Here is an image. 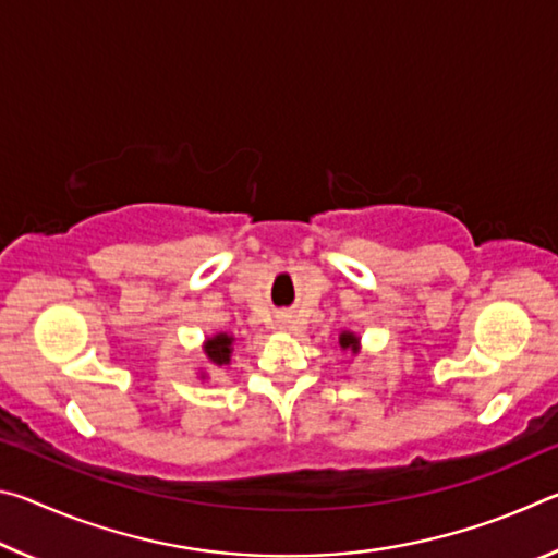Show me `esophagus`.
I'll use <instances>...</instances> for the list:
<instances>
[{
    "mask_svg": "<svg viewBox=\"0 0 558 558\" xmlns=\"http://www.w3.org/2000/svg\"><path fill=\"white\" fill-rule=\"evenodd\" d=\"M278 327L286 329V332H295V329H298V319L292 317L290 313H282V315L278 317Z\"/></svg>",
    "mask_w": 558,
    "mask_h": 558,
    "instance_id": "1",
    "label": "esophagus"
}]
</instances>
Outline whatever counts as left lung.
<instances>
[{
	"instance_id": "1",
	"label": "left lung",
	"mask_w": 558,
	"mask_h": 558,
	"mask_svg": "<svg viewBox=\"0 0 558 558\" xmlns=\"http://www.w3.org/2000/svg\"><path fill=\"white\" fill-rule=\"evenodd\" d=\"M339 349L356 356L359 352H362V337H359L356 332H349V329H344V332L339 335Z\"/></svg>"
}]
</instances>
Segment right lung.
<instances>
[{"label":"right lung","instance_id":"right-lung-1","mask_svg":"<svg viewBox=\"0 0 558 558\" xmlns=\"http://www.w3.org/2000/svg\"><path fill=\"white\" fill-rule=\"evenodd\" d=\"M233 347H235V337L229 335V332H216L211 337H206L204 344H202L206 364L216 366V369H223V366H229ZM206 376H209V374L199 369V379H206Z\"/></svg>","mask_w":558,"mask_h":558}]
</instances>
